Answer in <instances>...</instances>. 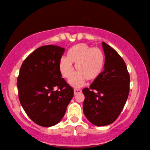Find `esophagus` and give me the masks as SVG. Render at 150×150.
Masks as SVG:
<instances>
[{
	"mask_svg": "<svg viewBox=\"0 0 150 150\" xmlns=\"http://www.w3.org/2000/svg\"><path fill=\"white\" fill-rule=\"evenodd\" d=\"M82 92L81 90H80V89H75L74 90V94H75V95H76L78 93H80Z\"/></svg>",
	"mask_w": 150,
	"mask_h": 150,
	"instance_id": "34e87169",
	"label": "esophagus"
}]
</instances>
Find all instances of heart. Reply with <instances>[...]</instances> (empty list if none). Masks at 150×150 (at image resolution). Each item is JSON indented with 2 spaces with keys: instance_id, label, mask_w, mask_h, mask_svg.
<instances>
[{
  "instance_id": "heart-1",
  "label": "heart",
  "mask_w": 150,
  "mask_h": 150,
  "mask_svg": "<svg viewBox=\"0 0 150 150\" xmlns=\"http://www.w3.org/2000/svg\"><path fill=\"white\" fill-rule=\"evenodd\" d=\"M67 57H62L59 67L64 78L69 79L74 73L72 63L78 72L70 80L72 86H82L86 80L94 81L99 78L105 66V55L103 50L86 43L74 45L67 52Z\"/></svg>"
}]
</instances>
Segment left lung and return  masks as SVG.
Masks as SVG:
<instances>
[{"mask_svg": "<svg viewBox=\"0 0 150 150\" xmlns=\"http://www.w3.org/2000/svg\"><path fill=\"white\" fill-rule=\"evenodd\" d=\"M105 69L90 88L83 90V112L91 123L108 125L117 119L129 92V74L123 59L116 50L103 42Z\"/></svg>", "mask_w": 150, "mask_h": 150, "instance_id": "obj_1", "label": "left lung"}]
</instances>
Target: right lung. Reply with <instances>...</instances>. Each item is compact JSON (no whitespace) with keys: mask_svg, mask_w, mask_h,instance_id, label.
Returning a JSON list of instances; mask_svg holds the SVG:
<instances>
[{"mask_svg":"<svg viewBox=\"0 0 150 150\" xmlns=\"http://www.w3.org/2000/svg\"><path fill=\"white\" fill-rule=\"evenodd\" d=\"M64 51L57 45L41 46L25 59L20 69L19 100L26 114L40 126L58 123L73 97V89L61 78L59 67Z\"/></svg>","mask_w":150,"mask_h":150,"instance_id":"1","label":"right lung"}]
</instances>
